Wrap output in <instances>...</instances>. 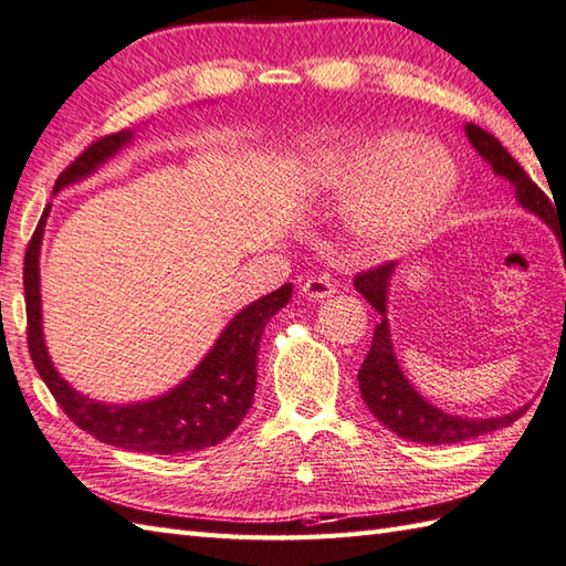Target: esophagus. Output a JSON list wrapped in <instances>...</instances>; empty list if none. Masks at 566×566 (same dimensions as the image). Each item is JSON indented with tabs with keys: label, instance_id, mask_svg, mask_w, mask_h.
<instances>
[{
	"label": "esophagus",
	"instance_id": "1",
	"mask_svg": "<svg viewBox=\"0 0 566 566\" xmlns=\"http://www.w3.org/2000/svg\"><path fill=\"white\" fill-rule=\"evenodd\" d=\"M302 294L314 298V302H321V298H331L335 294V284L328 280V276H311V280L304 282Z\"/></svg>",
	"mask_w": 566,
	"mask_h": 566
}]
</instances>
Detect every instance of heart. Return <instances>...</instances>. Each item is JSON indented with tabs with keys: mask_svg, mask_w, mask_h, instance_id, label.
<instances>
[{
	"mask_svg": "<svg viewBox=\"0 0 566 566\" xmlns=\"http://www.w3.org/2000/svg\"><path fill=\"white\" fill-rule=\"evenodd\" d=\"M347 223L369 245L406 248L423 238L452 201L460 167L440 140L391 130L357 143L333 163L326 185L353 187Z\"/></svg>",
	"mask_w": 566,
	"mask_h": 566,
	"instance_id": "obj_1",
	"label": "heart"
}]
</instances>
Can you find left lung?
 Segmentation results:
<instances>
[{
    "label": "left lung",
    "mask_w": 566,
    "mask_h": 566,
    "mask_svg": "<svg viewBox=\"0 0 566 566\" xmlns=\"http://www.w3.org/2000/svg\"><path fill=\"white\" fill-rule=\"evenodd\" d=\"M464 136L472 143V148L482 155V160L494 170V175L511 182V187L515 189V201L552 228V233L557 235L562 245V258L566 264V228L557 221L545 191L527 177L518 160L511 158V153L503 148L494 136L486 134V130L474 124H464ZM396 268H399V264L389 262L381 264L377 270L355 276V290L363 294L369 306L379 314L371 347L363 367L357 371L359 391H363V399L369 406V411L391 432H396V436L423 444H454L469 438L484 436V432L491 430L506 428L513 420H518L525 413V406L515 408V411L506 416L464 418L444 413L442 408L430 403L426 396H420V391L413 389V384L403 375L399 359H396L389 326V290Z\"/></svg>",
    "instance_id": "1"
}]
</instances>
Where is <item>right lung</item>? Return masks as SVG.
Masks as SVG:
<instances>
[{
    "label": "right lung",
    "instance_id": "1",
    "mask_svg": "<svg viewBox=\"0 0 566 566\" xmlns=\"http://www.w3.org/2000/svg\"><path fill=\"white\" fill-rule=\"evenodd\" d=\"M138 134L140 130L126 128L94 143L57 177L53 195L92 177L99 167L128 148ZM51 207L53 203H48L39 226H35L27 260H23V294H27L29 353L60 408L90 436L106 444H114V448L134 452L187 454L213 448V444L231 436L240 420L245 418L252 396H255L258 353L264 326L274 314H280L290 304L294 292L292 284H284L276 292L260 296L258 302L240 308L216 338L211 350L191 369V375L170 391L134 403L97 401L60 377L51 355H48L39 262Z\"/></svg>",
    "mask_w": 566,
    "mask_h": 566
}]
</instances>
